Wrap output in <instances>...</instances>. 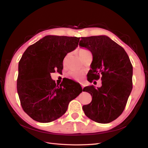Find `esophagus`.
Returning <instances> with one entry per match:
<instances>
[{
	"instance_id": "obj_1",
	"label": "esophagus",
	"mask_w": 148,
	"mask_h": 148,
	"mask_svg": "<svg viewBox=\"0 0 148 148\" xmlns=\"http://www.w3.org/2000/svg\"><path fill=\"white\" fill-rule=\"evenodd\" d=\"M80 84H81V88H82V89H83V88H84V85H83L82 83H80Z\"/></svg>"
}]
</instances>
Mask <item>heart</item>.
<instances>
[{
    "mask_svg": "<svg viewBox=\"0 0 148 148\" xmlns=\"http://www.w3.org/2000/svg\"><path fill=\"white\" fill-rule=\"evenodd\" d=\"M78 54L81 60L87 58L91 55V53L89 50L84 48H79L77 50ZM84 73L83 71H72L68 74L69 77L72 78L76 81H81L84 77Z\"/></svg>",
    "mask_w": 148,
    "mask_h": 148,
    "instance_id": "obj_1",
    "label": "heart"
}]
</instances>
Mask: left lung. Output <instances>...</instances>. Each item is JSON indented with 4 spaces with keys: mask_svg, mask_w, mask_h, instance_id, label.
<instances>
[{
    "mask_svg": "<svg viewBox=\"0 0 148 148\" xmlns=\"http://www.w3.org/2000/svg\"><path fill=\"white\" fill-rule=\"evenodd\" d=\"M81 47L88 49L93 60L88 80L101 78V86H87L83 91L92 96L83 106L86 116L98 123L114 121L123 113L132 90L133 67L124 49L105 35L81 37Z\"/></svg>",
    "mask_w": 148,
    "mask_h": 148,
    "instance_id": "left-lung-1",
    "label": "left lung"
}]
</instances>
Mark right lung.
<instances>
[{"mask_svg":"<svg viewBox=\"0 0 148 148\" xmlns=\"http://www.w3.org/2000/svg\"><path fill=\"white\" fill-rule=\"evenodd\" d=\"M80 37L48 35L29 46L18 65L17 91L25 113L39 123L56 120L67 110L82 88L56 85L51 73L63 69V60L77 47ZM63 82V81H62Z\"/></svg>","mask_w":148,"mask_h":148,"instance_id":"add662e5","label":"right lung"}]
</instances>
